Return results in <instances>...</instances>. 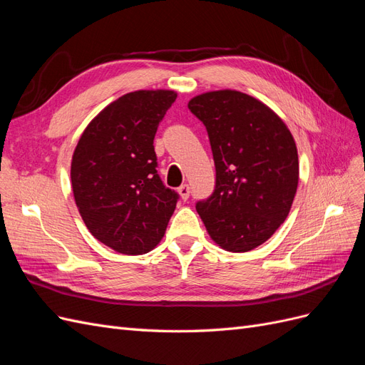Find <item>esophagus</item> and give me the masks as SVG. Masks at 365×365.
Here are the masks:
<instances>
[{"mask_svg":"<svg viewBox=\"0 0 365 365\" xmlns=\"http://www.w3.org/2000/svg\"><path fill=\"white\" fill-rule=\"evenodd\" d=\"M178 193H180L182 201H187V200H189V196H190V187L187 184H182L181 187H178Z\"/></svg>","mask_w":365,"mask_h":365,"instance_id":"obj_1","label":"esophagus"}]
</instances>
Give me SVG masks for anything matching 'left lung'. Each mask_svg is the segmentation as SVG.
Here are the masks:
<instances>
[{
  "label": "left lung",
  "mask_w": 365,
  "mask_h": 365,
  "mask_svg": "<svg viewBox=\"0 0 365 365\" xmlns=\"http://www.w3.org/2000/svg\"><path fill=\"white\" fill-rule=\"evenodd\" d=\"M189 109L207 128L216 187L196 204L207 233L230 252L267 242L288 217L298 185L295 140L259 98L236 90L195 96Z\"/></svg>",
  "instance_id": "left-lung-1"
}]
</instances>
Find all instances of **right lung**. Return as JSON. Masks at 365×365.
Instances as JSON below:
<instances>
[{"label":"right lung","instance_id":"obj_1","mask_svg":"<svg viewBox=\"0 0 365 365\" xmlns=\"http://www.w3.org/2000/svg\"><path fill=\"white\" fill-rule=\"evenodd\" d=\"M175 98L170 90L118 97L88 123L74 149L76 205L90 233L120 254L152 251L175 212L178 195L161 182L153 149Z\"/></svg>","mask_w":365,"mask_h":365}]
</instances>
